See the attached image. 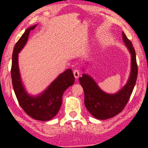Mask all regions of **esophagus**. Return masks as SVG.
Segmentation results:
<instances>
[{"label":"esophagus","mask_w":148,"mask_h":148,"mask_svg":"<svg viewBox=\"0 0 148 148\" xmlns=\"http://www.w3.org/2000/svg\"><path fill=\"white\" fill-rule=\"evenodd\" d=\"M73 75H74V77L76 79H78L79 76V71L78 70H75L73 71Z\"/></svg>","instance_id":"esophagus-1"}]
</instances>
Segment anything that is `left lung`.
<instances>
[{
  "label": "left lung",
  "instance_id": "obj_1",
  "mask_svg": "<svg viewBox=\"0 0 148 148\" xmlns=\"http://www.w3.org/2000/svg\"><path fill=\"white\" fill-rule=\"evenodd\" d=\"M125 46L131 54L130 75L126 84L115 94H107L99 88L90 76L83 73L79 82L84 92V105L90 114L97 119L106 120L114 117L122 111L127 104L138 75V66L135 51L132 42L122 32Z\"/></svg>",
  "mask_w": 148,
  "mask_h": 148
}]
</instances>
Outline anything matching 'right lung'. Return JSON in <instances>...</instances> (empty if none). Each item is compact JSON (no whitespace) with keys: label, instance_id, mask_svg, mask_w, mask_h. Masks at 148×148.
Returning <instances> with one entry per match:
<instances>
[{"label":"right lung","instance_id":"1","mask_svg":"<svg viewBox=\"0 0 148 148\" xmlns=\"http://www.w3.org/2000/svg\"><path fill=\"white\" fill-rule=\"evenodd\" d=\"M36 26L28 28L16 43L12 54L11 76L13 88L21 108L34 119L48 121L54 117L59 111L64 92L73 84L75 77L72 70L67 69L40 95L33 96L26 91L18 67V53L27 42L29 32Z\"/></svg>","mask_w":148,"mask_h":148}]
</instances>
